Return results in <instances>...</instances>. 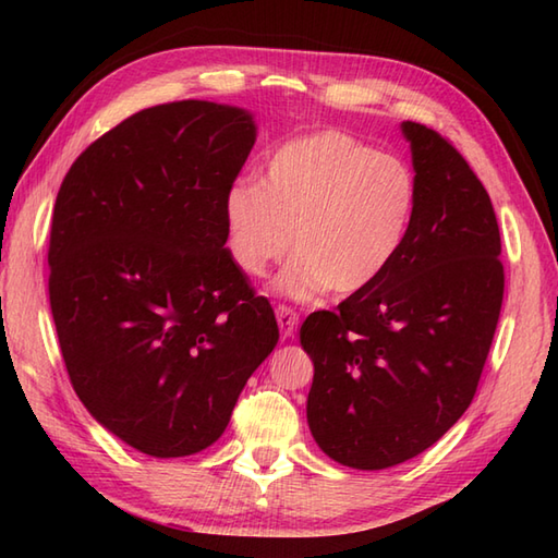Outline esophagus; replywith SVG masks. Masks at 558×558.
Instances as JSON below:
<instances>
[{
    "instance_id": "esophagus-1",
    "label": "esophagus",
    "mask_w": 558,
    "mask_h": 558,
    "mask_svg": "<svg viewBox=\"0 0 558 558\" xmlns=\"http://www.w3.org/2000/svg\"><path fill=\"white\" fill-rule=\"evenodd\" d=\"M276 318H278V326H280V333L282 338H292L298 333V326H300V314L292 310L288 304H278L276 306Z\"/></svg>"
}]
</instances>
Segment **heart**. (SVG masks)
<instances>
[{"instance_id":"b5f03b06","label":"heart","mask_w":558,"mask_h":558,"mask_svg":"<svg viewBox=\"0 0 558 558\" xmlns=\"http://www.w3.org/2000/svg\"><path fill=\"white\" fill-rule=\"evenodd\" d=\"M405 160L338 129L290 138L268 158L264 182H234L222 201L225 246L252 278L294 248L276 290L292 300L362 292L405 244L417 208Z\"/></svg>"}]
</instances>
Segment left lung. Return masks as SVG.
<instances>
[{
	"mask_svg": "<svg viewBox=\"0 0 558 558\" xmlns=\"http://www.w3.org/2000/svg\"><path fill=\"white\" fill-rule=\"evenodd\" d=\"M402 134L420 189L405 244L374 286L300 330L314 362L310 429L326 456L357 470L420 456L460 420L504 302L487 189L446 136L420 122Z\"/></svg>",
	"mask_w": 558,
	"mask_h": 558,
	"instance_id": "obj_1",
	"label": "left lung"
}]
</instances>
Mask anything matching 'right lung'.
<instances>
[{
	"label": "right lung",
	"mask_w": 558,
	"mask_h": 558,
	"mask_svg": "<svg viewBox=\"0 0 558 558\" xmlns=\"http://www.w3.org/2000/svg\"><path fill=\"white\" fill-rule=\"evenodd\" d=\"M254 141L244 110L165 102L93 141L59 186L47 290L69 381L146 456L218 441L278 342L225 246L222 201Z\"/></svg>",
	"instance_id": "add662e5"
}]
</instances>
